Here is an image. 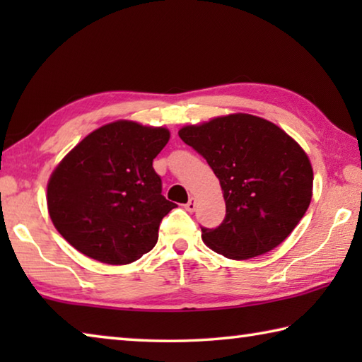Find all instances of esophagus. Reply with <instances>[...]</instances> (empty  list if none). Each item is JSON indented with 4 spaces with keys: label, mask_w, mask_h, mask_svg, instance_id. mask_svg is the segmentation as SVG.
Here are the masks:
<instances>
[{
    "label": "esophagus",
    "mask_w": 362,
    "mask_h": 362,
    "mask_svg": "<svg viewBox=\"0 0 362 362\" xmlns=\"http://www.w3.org/2000/svg\"><path fill=\"white\" fill-rule=\"evenodd\" d=\"M185 209H187L188 212H194V209H196V201H194V198H189V201L185 204Z\"/></svg>",
    "instance_id": "obj_1"
}]
</instances>
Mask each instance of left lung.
<instances>
[{
  "instance_id": "obj_1",
  "label": "left lung",
  "mask_w": 362,
  "mask_h": 362,
  "mask_svg": "<svg viewBox=\"0 0 362 362\" xmlns=\"http://www.w3.org/2000/svg\"><path fill=\"white\" fill-rule=\"evenodd\" d=\"M179 136L206 159L223 192V222L201 228L206 246L244 260L269 252L291 235L313 194V168L296 140L247 113L185 126Z\"/></svg>"
}]
</instances>
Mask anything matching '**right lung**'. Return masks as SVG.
<instances>
[{"label":"right lung","mask_w":362,"mask_h":362,"mask_svg":"<svg viewBox=\"0 0 362 362\" xmlns=\"http://www.w3.org/2000/svg\"><path fill=\"white\" fill-rule=\"evenodd\" d=\"M169 137L166 127L119 119L90 132L59 163L47 209L73 247L108 265H127L155 247L159 223L175 207L153 169Z\"/></svg>","instance_id":"right-lung-1"}]
</instances>
